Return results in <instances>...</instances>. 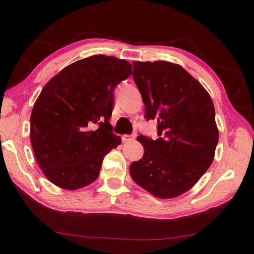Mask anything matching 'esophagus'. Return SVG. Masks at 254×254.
Wrapping results in <instances>:
<instances>
[{
  "label": "esophagus",
  "instance_id": "1",
  "mask_svg": "<svg viewBox=\"0 0 254 254\" xmlns=\"http://www.w3.org/2000/svg\"><path fill=\"white\" fill-rule=\"evenodd\" d=\"M134 138V135H122V142H131Z\"/></svg>",
  "mask_w": 254,
  "mask_h": 254
}]
</instances>
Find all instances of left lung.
<instances>
[{
  "label": "left lung",
  "instance_id": "left-lung-1",
  "mask_svg": "<svg viewBox=\"0 0 254 254\" xmlns=\"http://www.w3.org/2000/svg\"><path fill=\"white\" fill-rule=\"evenodd\" d=\"M133 78L147 120H157L156 141L137 136L142 159L133 161V181L152 195L174 198L195 186L212 165L218 143L213 100L179 64L133 62Z\"/></svg>",
  "mask_w": 254,
  "mask_h": 254
}]
</instances>
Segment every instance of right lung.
<instances>
[{
	"label": "right lung",
	"mask_w": 254,
	"mask_h": 254,
	"mask_svg": "<svg viewBox=\"0 0 254 254\" xmlns=\"http://www.w3.org/2000/svg\"><path fill=\"white\" fill-rule=\"evenodd\" d=\"M131 74L127 60L93 56L64 67L42 88L31 111L30 142L53 185L73 191L98 178L105 156L121 144L109 123L113 91Z\"/></svg>",
	"instance_id": "add662e5"
}]
</instances>
